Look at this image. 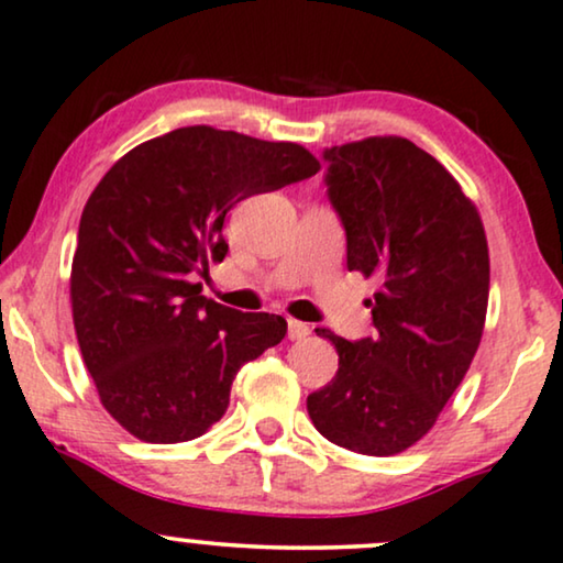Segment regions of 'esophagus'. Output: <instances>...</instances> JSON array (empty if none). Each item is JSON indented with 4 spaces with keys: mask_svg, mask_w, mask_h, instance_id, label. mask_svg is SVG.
Wrapping results in <instances>:
<instances>
[{
    "mask_svg": "<svg viewBox=\"0 0 563 563\" xmlns=\"http://www.w3.org/2000/svg\"><path fill=\"white\" fill-rule=\"evenodd\" d=\"M309 324L298 322V319H288V338L290 340H306L309 338Z\"/></svg>",
    "mask_w": 563,
    "mask_h": 563,
    "instance_id": "obj_1",
    "label": "esophagus"
}]
</instances>
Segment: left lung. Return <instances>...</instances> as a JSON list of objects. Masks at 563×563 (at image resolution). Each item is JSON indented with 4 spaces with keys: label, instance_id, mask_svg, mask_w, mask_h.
<instances>
[{
    "label": "left lung",
    "instance_id": "obj_1",
    "mask_svg": "<svg viewBox=\"0 0 563 563\" xmlns=\"http://www.w3.org/2000/svg\"><path fill=\"white\" fill-rule=\"evenodd\" d=\"M322 158L347 269L379 290L372 338L317 330L340 364L306 410L332 444L389 457L431 431L473 364L488 309L486 231L450 170L410 140L345 142Z\"/></svg>",
    "mask_w": 563,
    "mask_h": 563
}]
</instances>
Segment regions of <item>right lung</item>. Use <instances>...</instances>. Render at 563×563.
Masks as SVG:
<instances>
[{
	"instance_id": "right-lung-1",
	"label": "right lung",
	"mask_w": 563,
	"mask_h": 563,
	"mask_svg": "<svg viewBox=\"0 0 563 563\" xmlns=\"http://www.w3.org/2000/svg\"><path fill=\"white\" fill-rule=\"evenodd\" d=\"M317 170L296 142L197 124L132 147L92 189L69 275L73 319L101 405L132 437H202L229 408L239 368L286 338V319L210 301L195 275L229 252L233 205Z\"/></svg>"
}]
</instances>
